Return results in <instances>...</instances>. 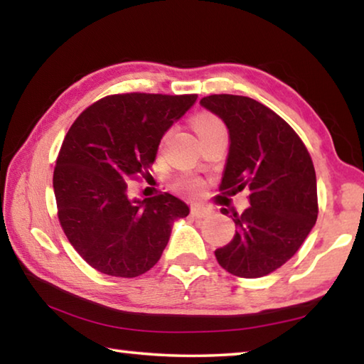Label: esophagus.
I'll list each match as a JSON object with an SVG mask.
<instances>
[{"mask_svg": "<svg viewBox=\"0 0 364 364\" xmlns=\"http://www.w3.org/2000/svg\"><path fill=\"white\" fill-rule=\"evenodd\" d=\"M210 208L208 207H203V205H199V203H194L193 207H191V213H193V216L196 218H205L207 215H210Z\"/></svg>", "mask_w": 364, "mask_h": 364, "instance_id": "esophagus-1", "label": "esophagus"}]
</instances>
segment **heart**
Masks as SVG:
<instances>
[{"instance_id": "heart-1", "label": "heart", "mask_w": 364, "mask_h": 364, "mask_svg": "<svg viewBox=\"0 0 364 364\" xmlns=\"http://www.w3.org/2000/svg\"><path fill=\"white\" fill-rule=\"evenodd\" d=\"M213 125H220V121H218L216 117L210 116V114H199V116L194 119V129H196L197 134H200V132L205 130V129L213 127ZM184 186H186L191 191V193H199V191H200V181L191 180V181L184 183Z\"/></svg>"}]
</instances>
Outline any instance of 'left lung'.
I'll return each mask as SVG.
<instances>
[{"instance_id": "obj_1", "label": "left lung", "mask_w": 364, "mask_h": 364, "mask_svg": "<svg viewBox=\"0 0 364 364\" xmlns=\"http://www.w3.org/2000/svg\"><path fill=\"white\" fill-rule=\"evenodd\" d=\"M200 107L220 117L229 132L221 189L232 194L250 189L251 207L234 215V239L215 256L228 272L259 279L293 257L315 226L318 202L312 159L296 132L253 98L210 95Z\"/></svg>"}]
</instances>
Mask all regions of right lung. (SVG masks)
Returning a JSON list of instances; mask_svg holds the SVG:
<instances>
[{
    "instance_id": "right-lung-1",
    "label": "right lung",
    "mask_w": 364,
    "mask_h": 364,
    "mask_svg": "<svg viewBox=\"0 0 364 364\" xmlns=\"http://www.w3.org/2000/svg\"><path fill=\"white\" fill-rule=\"evenodd\" d=\"M197 95L122 94L82 111L62 143L54 194L65 235L98 272L132 279L161 259L189 207L165 193L129 196L127 183L156 161L162 136Z\"/></svg>"
}]
</instances>
